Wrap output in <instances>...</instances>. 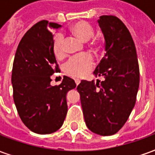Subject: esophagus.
I'll use <instances>...</instances> for the list:
<instances>
[{"label":"esophagus","mask_w":155,"mask_h":155,"mask_svg":"<svg viewBox=\"0 0 155 155\" xmlns=\"http://www.w3.org/2000/svg\"><path fill=\"white\" fill-rule=\"evenodd\" d=\"M74 81H75V84H77V85L80 84V83H81V80H79V79H75V80H74Z\"/></svg>","instance_id":"1"}]
</instances>
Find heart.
<instances>
[{
  "instance_id": "obj_1",
  "label": "heart",
  "mask_w": 155,
  "mask_h": 155,
  "mask_svg": "<svg viewBox=\"0 0 155 155\" xmlns=\"http://www.w3.org/2000/svg\"><path fill=\"white\" fill-rule=\"evenodd\" d=\"M71 31L77 37L84 41H88L94 35L93 26L84 21H78L71 26ZM64 35L58 33L54 35L53 40V52L55 56L61 57L64 54ZM94 59L90 54H78L72 56L64 64V71L70 76L81 78L87 75L94 67Z\"/></svg>"
}]
</instances>
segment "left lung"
I'll return each instance as SVG.
<instances>
[{
  "instance_id": "8db88e82",
  "label": "left lung",
  "mask_w": 155,
  "mask_h": 155,
  "mask_svg": "<svg viewBox=\"0 0 155 155\" xmlns=\"http://www.w3.org/2000/svg\"><path fill=\"white\" fill-rule=\"evenodd\" d=\"M98 22L106 53L94 74L104 80L81 81L77 91L88 128L108 136L124 126L135 104L140 68L135 45L123 21L115 15H101Z\"/></svg>"
}]
</instances>
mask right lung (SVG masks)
Here are the masks:
<instances>
[{
	"label": "right lung",
	"mask_w": 155,
	"mask_h": 155,
	"mask_svg": "<svg viewBox=\"0 0 155 155\" xmlns=\"http://www.w3.org/2000/svg\"><path fill=\"white\" fill-rule=\"evenodd\" d=\"M61 25L43 20L27 31L15 54L12 74L13 99L25 126L40 134L53 133L67 114L66 94L76 87L74 80L64 76L52 86L51 76L61 72L53 52L51 29Z\"/></svg>",
	"instance_id": "right-lung-1"
}]
</instances>
